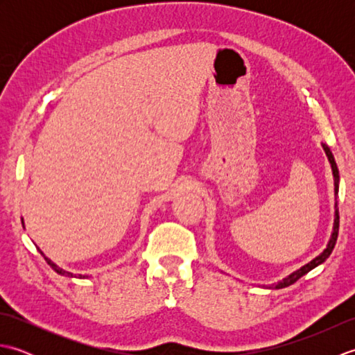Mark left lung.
I'll return each instance as SVG.
<instances>
[{
  "label": "left lung",
  "mask_w": 355,
  "mask_h": 355,
  "mask_svg": "<svg viewBox=\"0 0 355 355\" xmlns=\"http://www.w3.org/2000/svg\"><path fill=\"white\" fill-rule=\"evenodd\" d=\"M322 148H323V150H325V154H327V157H328V162H329V164H331V169H333V177H334V195H336V198H337V195H338V180H340V177H338L337 164H336V160H334V155H333V153H331V149L325 145V143H322ZM334 207H336V210H334V225H333V233H331V238H329V241H328V244H327V248H325V250H323L319 256H315V258H314L313 261H310L308 263H305V266L300 267L299 270L293 271L291 275H288L286 277H284L282 281H279L277 284H273V285H268L267 288H275V290H279V288H285V286H290V285H293V284L296 282V281H299L300 277L305 276L306 273H310V271H311L313 268H315L318 266H320V263H323V262H325V261L329 258V254L333 253V248H334V245H336L337 235H338V207H337V201H336Z\"/></svg>",
  "instance_id": "1"
}]
</instances>
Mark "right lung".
Listing matches in <instances>:
<instances>
[{
  "label": "right lung",
  "mask_w": 355,
  "mask_h": 355,
  "mask_svg": "<svg viewBox=\"0 0 355 355\" xmlns=\"http://www.w3.org/2000/svg\"><path fill=\"white\" fill-rule=\"evenodd\" d=\"M21 221H22V220H21ZM22 225H24V221H22ZM40 252H41V250H40ZM41 254L44 256V258H45V261H47V263H49V266H50V267H51L53 270H55L58 275H62V276H69V277H73V273H70V271H67V270H64V268H61V267H58V266H56V263H55V262H53L51 259H49V258H47V256H45V254H44L42 252H41ZM79 276H80V277H87V276H82V275H79Z\"/></svg>",
  "instance_id": "add662e5"
}]
</instances>
